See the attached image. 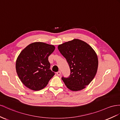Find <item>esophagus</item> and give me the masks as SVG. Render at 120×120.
<instances>
[{
    "instance_id": "34e87169",
    "label": "esophagus",
    "mask_w": 120,
    "mask_h": 120,
    "mask_svg": "<svg viewBox=\"0 0 120 120\" xmlns=\"http://www.w3.org/2000/svg\"><path fill=\"white\" fill-rule=\"evenodd\" d=\"M61 71H58V72H57V75H58V76H60V75H61Z\"/></svg>"
}]
</instances>
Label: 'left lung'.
<instances>
[{"instance_id": "8db88e82", "label": "left lung", "mask_w": 120, "mask_h": 120, "mask_svg": "<svg viewBox=\"0 0 120 120\" xmlns=\"http://www.w3.org/2000/svg\"><path fill=\"white\" fill-rule=\"evenodd\" d=\"M58 49L70 70L68 78L62 77L64 84L71 91L83 89L96 74L98 61L95 52L86 42L78 39L64 42Z\"/></svg>"}]
</instances>
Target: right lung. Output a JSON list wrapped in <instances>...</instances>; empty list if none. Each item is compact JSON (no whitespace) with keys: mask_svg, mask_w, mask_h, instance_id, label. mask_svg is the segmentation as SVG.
Listing matches in <instances>:
<instances>
[{"mask_svg":"<svg viewBox=\"0 0 120 120\" xmlns=\"http://www.w3.org/2000/svg\"><path fill=\"white\" fill-rule=\"evenodd\" d=\"M55 47L41 42L29 45L21 52L16 63L17 75L22 83L30 89H44L55 75L50 69L48 57Z\"/></svg>","mask_w":120,"mask_h":120,"instance_id":"right-lung-1","label":"right lung"}]
</instances>
